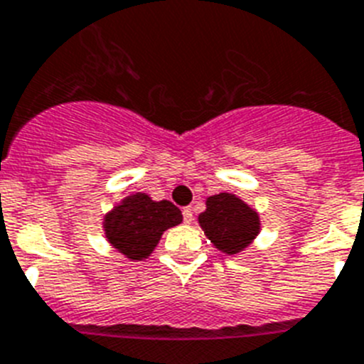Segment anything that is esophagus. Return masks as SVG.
Returning a JSON list of instances; mask_svg holds the SVG:
<instances>
[{
    "label": "esophagus",
    "instance_id": "34e87169",
    "mask_svg": "<svg viewBox=\"0 0 364 364\" xmlns=\"http://www.w3.org/2000/svg\"><path fill=\"white\" fill-rule=\"evenodd\" d=\"M192 218H194V208L192 207L183 208V220H185V223H191Z\"/></svg>",
    "mask_w": 364,
    "mask_h": 364
}]
</instances>
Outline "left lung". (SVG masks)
I'll return each instance as SVG.
<instances>
[{
	"label": "left lung",
	"mask_w": 364,
	"mask_h": 364,
	"mask_svg": "<svg viewBox=\"0 0 364 364\" xmlns=\"http://www.w3.org/2000/svg\"><path fill=\"white\" fill-rule=\"evenodd\" d=\"M200 225L220 251L236 255L243 251L260 230L258 214L232 194H216L207 200Z\"/></svg>",
	"instance_id": "8db88e82"
}]
</instances>
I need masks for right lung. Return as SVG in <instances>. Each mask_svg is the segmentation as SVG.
I'll return each instance as SVG.
<instances>
[{
  "label": "right lung",
  "mask_w": 364,
  "mask_h": 364,
  "mask_svg": "<svg viewBox=\"0 0 364 364\" xmlns=\"http://www.w3.org/2000/svg\"><path fill=\"white\" fill-rule=\"evenodd\" d=\"M181 221V210L170 201H154L146 194H134L104 218V230L107 242L129 260H143L156 249L164 230Z\"/></svg>",
  "instance_id": "right-lung-1"
}]
</instances>
